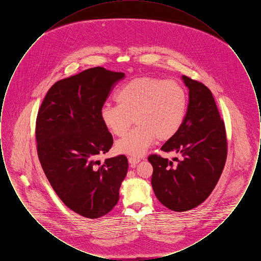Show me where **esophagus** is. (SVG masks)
<instances>
[{
    "mask_svg": "<svg viewBox=\"0 0 261 261\" xmlns=\"http://www.w3.org/2000/svg\"><path fill=\"white\" fill-rule=\"evenodd\" d=\"M128 161H129V163H130L131 165H136L137 163H139V162H141L140 159L135 158V156H130V158L128 159Z\"/></svg>",
    "mask_w": 261,
    "mask_h": 261,
    "instance_id": "obj_1",
    "label": "esophagus"
}]
</instances>
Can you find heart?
Instances as JSON below:
<instances>
[{"label":"heart","mask_w":261,"mask_h":261,"mask_svg":"<svg viewBox=\"0 0 261 261\" xmlns=\"http://www.w3.org/2000/svg\"><path fill=\"white\" fill-rule=\"evenodd\" d=\"M117 105L106 103L99 117L112 135L121 137L133 123L137 126L117 141L119 153L141 156L158 138L166 141L180 130L188 108L186 89L175 80L137 77L115 94Z\"/></svg>","instance_id":"obj_1"}]
</instances>
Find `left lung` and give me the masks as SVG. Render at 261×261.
Masks as SVG:
<instances>
[{"label":"left lung","instance_id":"obj_1","mask_svg":"<svg viewBox=\"0 0 261 261\" xmlns=\"http://www.w3.org/2000/svg\"><path fill=\"white\" fill-rule=\"evenodd\" d=\"M182 80L189 89L186 117L180 130L162 147L182 159L176 166L158 154L148 159L153 167L155 197L167 208L179 212L195 208L210 197L227 156L225 126L211 90L185 75Z\"/></svg>","mask_w":261,"mask_h":261}]
</instances>
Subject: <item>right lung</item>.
Wrapping results in <instances>:
<instances>
[{
  "label": "right lung",
  "instance_id": "right-lung-1",
  "mask_svg": "<svg viewBox=\"0 0 261 261\" xmlns=\"http://www.w3.org/2000/svg\"><path fill=\"white\" fill-rule=\"evenodd\" d=\"M124 77L100 66L89 68L55 83L38 112V158L50 186L67 207L91 219L115 206L127 174L123 154L98 161L113 144L99 112Z\"/></svg>",
  "mask_w": 261,
  "mask_h": 261
}]
</instances>
